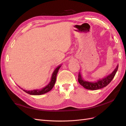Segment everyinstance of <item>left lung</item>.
I'll list each match as a JSON object with an SVG mask.
<instances>
[{
	"label": "left lung",
	"instance_id": "1",
	"mask_svg": "<svg viewBox=\"0 0 126 126\" xmlns=\"http://www.w3.org/2000/svg\"><path fill=\"white\" fill-rule=\"evenodd\" d=\"M118 64L111 74H109L107 76H106V77L98 80L97 81L94 82L86 81L85 80L82 79L81 72L80 71L78 74V82L82 86H83L85 88L87 89L94 90L101 89L102 88L106 87L111 81L114 77H115L118 70Z\"/></svg>",
	"mask_w": 126,
	"mask_h": 126
}]
</instances>
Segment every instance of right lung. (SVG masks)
I'll list each match as a JSON object with an SVG mask.
<instances>
[{
	"label": "right lung",
	"instance_id": "right-lung-1",
	"mask_svg": "<svg viewBox=\"0 0 126 126\" xmlns=\"http://www.w3.org/2000/svg\"><path fill=\"white\" fill-rule=\"evenodd\" d=\"M62 64H60L59 66L57 67L54 70L51 75L50 81L46 86H45V87L40 89H34L32 90H26L25 89H22V88H21V89L23 90L26 93L31 95H41L49 92V91H50L52 89V88L54 87L55 84L57 73H58L59 69H60V68L62 66Z\"/></svg>",
	"mask_w": 126,
	"mask_h": 126
}]
</instances>
